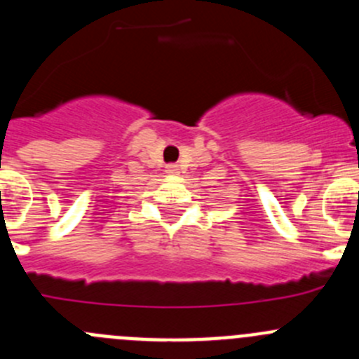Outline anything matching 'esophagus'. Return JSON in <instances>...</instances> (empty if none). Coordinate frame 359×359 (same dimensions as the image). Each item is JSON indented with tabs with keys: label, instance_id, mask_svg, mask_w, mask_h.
Masks as SVG:
<instances>
[{
	"label": "esophagus",
	"instance_id": "esophagus-1",
	"mask_svg": "<svg viewBox=\"0 0 359 359\" xmlns=\"http://www.w3.org/2000/svg\"><path fill=\"white\" fill-rule=\"evenodd\" d=\"M166 173H168V175H179V166H177V165H166Z\"/></svg>",
	"mask_w": 359,
	"mask_h": 359
}]
</instances>
